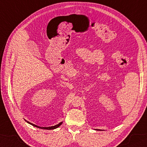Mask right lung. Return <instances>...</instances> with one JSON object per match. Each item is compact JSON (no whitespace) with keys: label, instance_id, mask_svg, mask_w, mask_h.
I'll list each match as a JSON object with an SVG mask.
<instances>
[{"label":"right lung","instance_id":"obj_1","mask_svg":"<svg viewBox=\"0 0 147 147\" xmlns=\"http://www.w3.org/2000/svg\"><path fill=\"white\" fill-rule=\"evenodd\" d=\"M28 122V123H30V124H31L32 125H33V126H34V127H38V128H40V129H49V130H50V129H56V128H57V127H59V126L62 124V122H60V123H59V124H57V125H54V126H51V127H39V126H37V125H35V124H33V123H30V122Z\"/></svg>","mask_w":147,"mask_h":147}]
</instances>
